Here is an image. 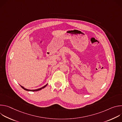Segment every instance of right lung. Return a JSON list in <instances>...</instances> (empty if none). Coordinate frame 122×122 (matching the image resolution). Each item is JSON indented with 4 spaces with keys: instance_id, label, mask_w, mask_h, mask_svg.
<instances>
[{
    "instance_id": "1",
    "label": "right lung",
    "mask_w": 122,
    "mask_h": 122,
    "mask_svg": "<svg viewBox=\"0 0 122 122\" xmlns=\"http://www.w3.org/2000/svg\"><path fill=\"white\" fill-rule=\"evenodd\" d=\"M47 84H46L45 85H44V86H43V87H41V88H39V89H36V90H30V89H26V88H25L24 87H23V86H21V85H20V86H21V87L23 88V89H24V90H26V91H31V92H35V91H40V90H41L42 89H43V88H44L47 85Z\"/></svg>"
}]
</instances>
